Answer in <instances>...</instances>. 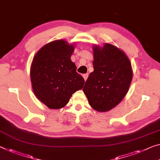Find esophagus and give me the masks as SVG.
Here are the masks:
<instances>
[{
    "label": "esophagus",
    "mask_w": 160,
    "mask_h": 160,
    "mask_svg": "<svg viewBox=\"0 0 160 160\" xmlns=\"http://www.w3.org/2000/svg\"><path fill=\"white\" fill-rule=\"evenodd\" d=\"M88 77V73H85V74H83V78H84V80H85V81H87Z\"/></svg>",
    "instance_id": "obj_1"
}]
</instances>
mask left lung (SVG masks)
Here are the masks:
<instances>
[{
    "mask_svg": "<svg viewBox=\"0 0 160 160\" xmlns=\"http://www.w3.org/2000/svg\"><path fill=\"white\" fill-rule=\"evenodd\" d=\"M94 72L83 91L88 104L98 112H107L119 104L128 92L132 79L130 61L124 51L109 43L94 46Z\"/></svg>",
    "mask_w": 160,
    "mask_h": 160,
    "instance_id": "8db88e82",
    "label": "left lung"
}]
</instances>
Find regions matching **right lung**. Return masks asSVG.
<instances>
[{
    "mask_svg": "<svg viewBox=\"0 0 160 160\" xmlns=\"http://www.w3.org/2000/svg\"><path fill=\"white\" fill-rule=\"evenodd\" d=\"M73 51V45L56 40L43 46L32 61L30 75L34 94L51 109L65 107L84 84L71 60Z\"/></svg>",
    "mask_w": 160,
    "mask_h": 160,
    "instance_id": "obj_1",
    "label": "right lung"
}]
</instances>
